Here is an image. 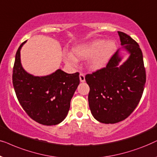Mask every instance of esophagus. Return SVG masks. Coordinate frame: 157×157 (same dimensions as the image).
<instances>
[{"label":"esophagus","instance_id":"1","mask_svg":"<svg viewBox=\"0 0 157 157\" xmlns=\"http://www.w3.org/2000/svg\"><path fill=\"white\" fill-rule=\"evenodd\" d=\"M80 80L81 82H83L85 81V75L82 74V73H80Z\"/></svg>","mask_w":157,"mask_h":157}]
</instances>
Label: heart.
<instances>
[{
    "label": "heart",
    "instance_id": "heart-1",
    "mask_svg": "<svg viewBox=\"0 0 157 157\" xmlns=\"http://www.w3.org/2000/svg\"><path fill=\"white\" fill-rule=\"evenodd\" d=\"M116 49L114 41H105L95 39L89 42L80 44L72 48V54H68L64 57L67 64L72 66L77 64V59H89L88 66L92 70H98L105 65Z\"/></svg>",
    "mask_w": 157,
    "mask_h": 157
}]
</instances>
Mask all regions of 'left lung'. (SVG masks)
<instances>
[{"instance_id":"1","label":"left lung","mask_w":157,"mask_h":157,"mask_svg":"<svg viewBox=\"0 0 157 157\" xmlns=\"http://www.w3.org/2000/svg\"><path fill=\"white\" fill-rule=\"evenodd\" d=\"M123 49L130 54L119 65L120 49L105 67L85 76L90 87L89 107L94 118L103 124H116L130 116L139 104L146 83V70L139 45L130 36L118 31Z\"/></svg>"}]
</instances>
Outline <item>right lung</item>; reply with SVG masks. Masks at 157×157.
<instances>
[{
  "mask_svg": "<svg viewBox=\"0 0 157 157\" xmlns=\"http://www.w3.org/2000/svg\"><path fill=\"white\" fill-rule=\"evenodd\" d=\"M16 52L13 85L16 97L28 116L39 124L52 126L61 123L70 108V101L80 84L79 72L67 74L57 70L38 77L29 74L21 63V49Z\"/></svg>",
  "mask_w": 157,
  "mask_h": 157,
  "instance_id": "right-lung-1",
  "label": "right lung"
}]
</instances>
